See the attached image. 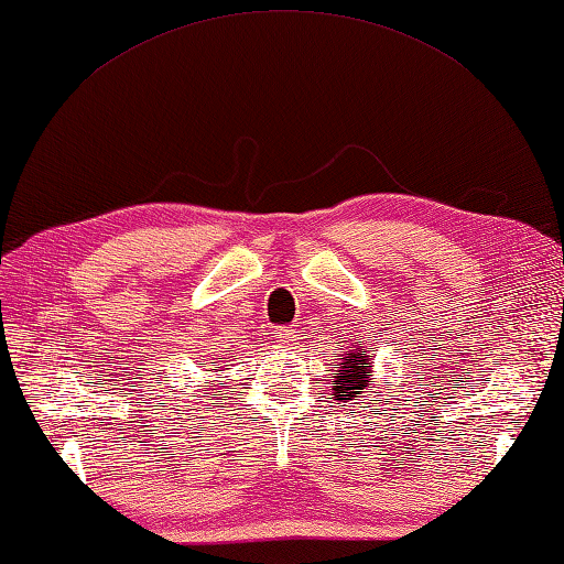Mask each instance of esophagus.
<instances>
[{
    "instance_id": "1",
    "label": "esophagus",
    "mask_w": 564,
    "mask_h": 564,
    "mask_svg": "<svg viewBox=\"0 0 564 564\" xmlns=\"http://www.w3.org/2000/svg\"><path fill=\"white\" fill-rule=\"evenodd\" d=\"M278 338L280 343H284V346H294V340L299 338V330L296 328H278Z\"/></svg>"
}]
</instances>
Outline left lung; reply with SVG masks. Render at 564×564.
I'll return each instance as SVG.
<instances>
[{"label": "left lung", "instance_id": "obj_1", "mask_svg": "<svg viewBox=\"0 0 564 564\" xmlns=\"http://www.w3.org/2000/svg\"><path fill=\"white\" fill-rule=\"evenodd\" d=\"M338 360L340 367L333 370V397H338V401H365L360 397L375 379L372 355L365 350L362 340H358V346L346 350V355H338Z\"/></svg>", "mask_w": 564, "mask_h": 564}]
</instances>
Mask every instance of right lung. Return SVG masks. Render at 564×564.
<instances>
[{"mask_svg":"<svg viewBox=\"0 0 564 564\" xmlns=\"http://www.w3.org/2000/svg\"><path fill=\"white\" fill-rule=\"evenodd\" d=\"M218 360H221V358H218ZM206 384H209V382H206ZM206 384H204V392H206V389H209V387H206Z\"/></svg>","mask_w":564,"mask_h":564,"instance_id":"1","label":"right lung"}]
</instances>
